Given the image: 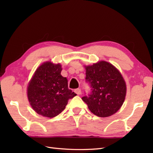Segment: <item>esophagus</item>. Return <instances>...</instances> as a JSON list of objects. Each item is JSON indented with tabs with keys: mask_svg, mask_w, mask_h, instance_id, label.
<instances>
[{
	"mask_svg": "<svg viewBox=\"0 0 153 153\" xmlns=\"http://www.w3.org/2000/svg\"><path fill=\"white\" fill-rule=\"evenodd\" d=\"M75 92L76 94L80 95V94H81V89H76L75 90Z\"/></svg>",
	"mask_w": 153,
	"mask_h": 153,
	"instance_id": "obj_1",
	"label": "esophagus"
}]
</instances>
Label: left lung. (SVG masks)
Returning a JSON list of instances; mask_svg holds the SVG:
<instances>
[{
  "label": "left lung",
  "mask_w": 153,
  "mask_h": 153,
  "mask_svg": "<svg viewBox=\"0 0 153 153\" xmlns=\"http://www.w3.org/2000/svg\"><path fill=\"white\" fill-rule=\"evenodd\" d=\"M85 68V80L91 91L82 97V100L91 112L98 117H109L116 113L126 94V82L121 73L112 64L103 61Z\"/></svg>",
  "instance_id": "1"
}]
</instances>
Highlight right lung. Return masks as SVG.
<instances>
[{
	"instance_id": "obj_1",
	"label": "right lung",
	"mask_w": 153,
	"mask_h": 153,
	"mask_svg": "<svg viewBox=\"0 0 153 153\" xmlns=\"http://www.w3.org/2000/svg\"><path fill=\"white\" fill-rule=\"evenodd\" d=\"M60 64L43 63L36 69L27 87L32 108L44 117L52 118L65 109L68 100L76 94L68 89V80L61 75Z\"/></svg>"
}]
</instances>
